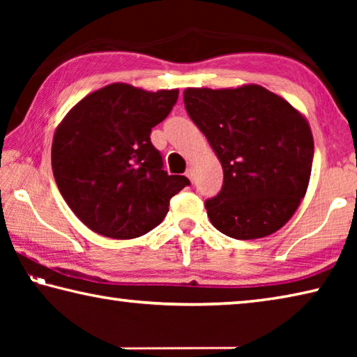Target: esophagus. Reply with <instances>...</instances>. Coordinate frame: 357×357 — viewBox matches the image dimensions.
<instances>
[{
    "instance_id": "obj_1",
    "label": "esophagus",
    "mask_w": 357,
    "mask_h": 357,
    "mask_svg": "<svg viewBox=\"0 0 357 357\" xmlns=\"http://www.w3.org/2000/svg\"><path fill=\"white\" fill-rule=\"evenodd\" d=\"M185 176L189 178V179L192 181V183H193V179H195V176H193V168H187V170H185Z\"/></svg>"
}]
</instances>
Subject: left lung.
Listing matches in <instances>:
<instances>
[{"instance_id":"left-lung-1","label":"left lung","mask_w":357,"mask_h":357,"mask_svg":"<svg viewBox=\"0 0 357 357\" xmlns=\"http://www.w3.org/2000/svg\"><path fill=\"white\" fill-rule=\"evenodd\" d=\"M184 104L223 168L222 190L204 203L211 223L243 241L280 229L309 187L313 135L307 119L259 84L187 88Z\"/></svg>"}]
</instances>
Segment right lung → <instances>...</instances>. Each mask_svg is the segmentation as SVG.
Wrapping results in <instances>:
<instances>
[{
  "mask_svg": "<svg viewBox=\"0 0 357 357\" xmlns=\"http://www.w3.org/2000/svg\"><path fill=\"white\" fill-rule=\"evenodd\" d=\"M178 94L112 83L83 98L59 123L52 143L53 176L69 208L94 233L143 236L165 219L172 197L190 184L164 170L149 138Z\"/></svg>",
  "mask_w": 357,
  "mask_h": 357,
  "instance_id": "obj_1",
  "label": "right lung"
}]
</instances>
